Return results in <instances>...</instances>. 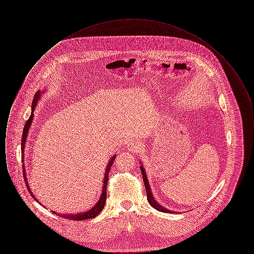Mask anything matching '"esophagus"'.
<instances>
[{
    "label": "esophagus",
    "instance_id": "esophagus-1",
    "mask_svg": "<svg viewBox=\"0 0 254 254\" xmlns=\"http://www.w3.org/2000/svg\"><path fill=\"white\" fill-rule=\"evenodd\" d=\"M127 147L128 150H130V151H132V152H137V151H139V149L142 148V145H141L139 142L133 141V142L128 143L127 145Z\"/></svg>",
    "mask_w": 254,
    "mask_h": 254
}]
</instances>
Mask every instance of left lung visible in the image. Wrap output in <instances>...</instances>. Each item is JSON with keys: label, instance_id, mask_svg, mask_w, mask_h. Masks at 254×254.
<instances>
[{"label": "left lung", "instance_id": "1", "mask_svg": "<svg viewBox=\"0 0 254 254\" xmlns=\"http://www.w3.org/2000/svg\"><path fill=\"white\" fill-rule=\"evenodd\" d=\"M141 163V162H140ZM140 169H141V172H142V175H143V180L145 183V190H146V197H147V201L148 203L150 204V205L152 207H154L155 209H157L158 211H162V212H167V213H174L173 211L169 210L168 208H166L165 206H163L162 205H160L158 203L157 201L154 199L152 192H151V189L149 187V183L147 180V177H146V173H145V168L143 167L142 163H141V166H140Z\"/></svg>", "mask_w": 254, "mask_h": 254}]
</instances>
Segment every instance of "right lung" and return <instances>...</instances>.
Masks as SVG:
<instances>
[{
	"mask_svg": "<svg viewBox=\"0 0 254 254\" xmlns=\"http://www.w3.org/2000/svg\"><path fill=\"white\" fill-rule=\"evenodd\" d=\"M47 88L45 90H38L34 96L33 99V102H32V105H31V115L29 117V119L26 121L25 125H24V130H23V136H22V163H23V168H24V182H25V186H26V189L28 190V191L30 192V195L33 197V199L37 201L40 205H42L38 200H37L36 197L33 195L30 188H29V185H28V182H27V178H26V173H25V169H24V147H25V143H26V138H27V134L29 131V128L31 127V124L33 121V117H34V110L36 109L37 104L39 102V100L41 99L42 95L46 92ZM116 158V154H114L112 157L110 158V160H109V163L107 165V168H106V172H105V176H104V181H103V188H102V193L101 196L98 200L95 205H93L90 209L86 210V211H83V212H79V213H59V212H56V211H53L51 210L52 213L58 215L59 217L64 218V219H69V220H74V221H83V220H86V219H91V218H95L97 215H99V213L103 210L104 206L106 205V201H107V185H108V182H109V173L110 168L114 162Z\"/></svg>",
	"mask_w": 254,
	"mask_h": 254,
	"instance_id": "1",
	"label": "right lung"
}]
</instances>
